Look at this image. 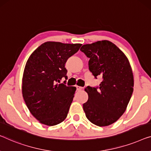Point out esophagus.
I'll use <instances>...</instances> for the list:
<instances>
[{"label": "esophagus", "mask_w": 151, "mask_h": 151, "mask_svg": "<svg viewBox=\"0 0 151 151\" xmlns=\"http://www.w3.org/2000/svg\"><path fill=\"white\" fill-rule=\"evenodd\" d=\"M83 88L82 87H81V86H76V89H77V91H80V90H82Z\"/></svg>", "instance_id": "obj_1"}]
</instances>
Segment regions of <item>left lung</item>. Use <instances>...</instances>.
Returning a JSON list of instances; mask_svg holds the SVG:
<instances>
[{"label": "left lung", "instance_id": "left-lung-1", "mask_svg": "<svg viewBox=\"0 0 151 151\" xmlns=\"http://www.w3.org/2000/svg\"><path fill=\"white\" fill-rule=\"evenodd\" d=\"M80 50L90 58L88 68L94 77H102L99 86L85 88L88 95V101L83 104L85 114L95 125L108 126L125 112L132 97V67L123 52L109 41L83 45Z\"/></svg>", "mask_w": 151, "mask_h": 151}]
</instances>
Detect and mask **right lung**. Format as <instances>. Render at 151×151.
Returning <instances> with one entry per match:
<instances>
[{"instance_id": "obj_1", "label": "right lung", "mask_w": 151, "mask_h": 151, "mask_svg": "<svg viewBox=\"0 0 151 151\" xmlns=\"http://www.w3.org/2000/svg\"><path fill=\"white\" fill-rule=\"evenodd\" d=\"M82 44L47 41L32 52L26 64L22 95L28 110L41 123L54 126L66 119L76 88L60 83L67 79V59Z\"/></svg>"}]
</instances>
